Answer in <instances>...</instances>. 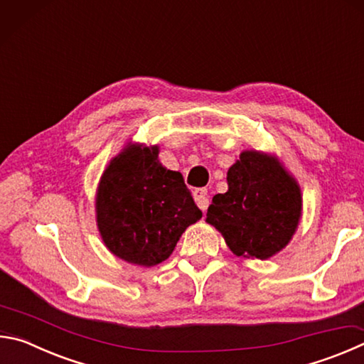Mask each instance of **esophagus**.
<instances>
[{"mask_svg": "<svg viewBox=\"0 0 364 364\" xmlns=\"http://www.w3.org/2000/svg\"><path fill=\"white\" fill-rule=\"evenodd\" d=\"M193 194H194V200L197 203V207H199L202 211L207 210L208 208V203H210V200H208V191L205 189V188H199V189H196Z\"/></svg>", "mask_w": 364, "mask_h": 364, "instance_id": "34e87169", "label": "esophagus"}]
</instances>
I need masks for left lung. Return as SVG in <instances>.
<instances>
[{
	"instance_id": "8db88e82",
	"label": "left lung",
	"mask_w": 364,
	"mask_h": 364,
	"mask_svg": "<svg viewBox=\"0 0 364 364\" xmlns=\"http://www.w3.org/2000/svg\"><path fill=\"white\" fill-rule=\"evenodd\" d=\"M228 193L216 194L207 223L232 253L267 257L291 240L301 218V189L272 157L245 151L228 171Z\"/></svg>"
}]
</instances>
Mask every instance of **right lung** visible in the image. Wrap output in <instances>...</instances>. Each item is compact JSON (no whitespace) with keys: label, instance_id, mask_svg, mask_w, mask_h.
I'll list each match as a JSON object with an SVG mask.
<instances>
[{"label":"right lung","instance_id":"obj_1","mask_svg":"<svg viewBox=\"0 0 364 364\" xmlns=\"http://www.w3.org/2000/svg\"><path fill=\"white\" fill-rule=\"evenodd\" d=\"M157 154V146L130 144L111 161L97 191L105 245L146 267L167 259L189 224L202 218L183 175L162 167Z\"/></svg>","mask_w":364,"mask_h":364}]
</instances>
